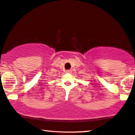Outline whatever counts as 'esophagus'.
I'll return each mask as SVG.
<instances>
[{
  "label": "esophagus",
  "instance_id": "esophagus-1",
  "mask_svg": "<svg viewBox=\"0 0 135 135\" xmlns=\"http://www.w3.org/2000/svg\"><path fill=\"white\" fill-rule=\"evenodd\" d=\"M66 72L67 73H70L72 72V70H68L66 71Z\"/></svg>",
  "mask_w": 135,
  "mask_h": 135
}]
</instances>
